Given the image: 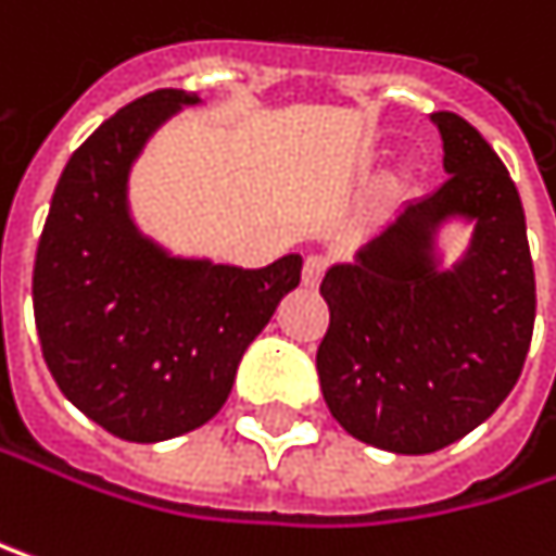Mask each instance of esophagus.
<instances>
[{
	"label": "esophagus",
	"instance_id": "obj_1",
	"mask_svg": "<svg viewBox=\"0 0 556 556\" xmlns=\"http://www.w3.org/2000/svg\"><path fill=\"white\" fill-rule=\"evenodd\" d=\"M326 269H329V260H326V256H319V253L306 256V263H303V283H306L309 290H316V287L323 283Z\"/></svg>",
	"mask_w": 556,
	"mask_h": 556
}]
</instances>
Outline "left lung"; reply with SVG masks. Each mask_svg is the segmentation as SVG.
<instances>
[{
  "label": "left lung",
  "instance_id": "obj_1",
  "mask_svg": "<svg viewBox=\"0 0 556 556\" xmlns=\"http://www.w3.org/2000/svg\"><path fill=\"white\" fill-rule=\"evenodd\" d=\"M433 123L450 178L319 287L323 397L355 440L404 456L437 453L498 410L521 378L538 306L508 168L459 113L440 110ZM453 213L472 216L477 237L456 270L437 274L432 227Z\"/></svg>",
  "mask_w": 556,
  "mask_h": 556
}]
</instances>
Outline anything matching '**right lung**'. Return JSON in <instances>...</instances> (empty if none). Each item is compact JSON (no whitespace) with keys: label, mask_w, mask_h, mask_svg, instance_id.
Segmentation results:
<instances>
[{"label":"right lung","mask_w":556,"mask_h":556,"mask_svg":"<svg viewBox=\"0 0 556 556\" xmlns=\"http://www.w3.org/2000/svg\"><path fill=\"white\" fill-rule=\"evenodd\" d=\"M185 103L198 97L155 90L113 113L64 165L35 253L31 300L48 371L80 414L129 443L207 424L303 269L300 253L263 269L178 260L136 230L129 165Z\"/></svg>","instance_id":"1"}]
</instances>
